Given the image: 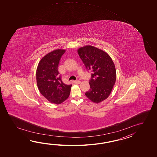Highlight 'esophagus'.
Returning a JSON list of instances; mask_svg holds the SVG:
<instances>
[{
  "label": "esophagus",
  "mask_w": 157,
  "mask_h": 157,
  "mask_svg": "<svg viewBox=\"0 0 157 157\" xmlns=\"http://www.w3.org/2000/svg\"><path fill=\"white\" fill-rule=\"evenodd\" d=\"M73 82H74V83H77V84H80V83H81V81H79V80H77V81H74Z\"/></svg>",
  "instance_id": "esophagus-1"
}]
</instances>
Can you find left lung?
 Segmentation results:
<instances>
[{
	"label": "left lung",
	"instance_id": "obj_1",
	"mask_svg": "<svg viewBox=\"0 0 157 157\" xmlns=\"http://www.w3.org/2000/svg\"><path fill=\"white\" fill-rule=\"evenodd\" d=\"M77 53L87 69L93 72L90 89L85 95L93 103H99L109 96L116 82L113 62L105 52L91 45L81 47Z\"/></svg>",
	"mask_w": 157,
	"mask_h": 157
}]
</instances>
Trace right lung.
I'll use <instances>...</instances> for the list:
<instances>
[{"instance_id":"add662e5","label":"right lung","mask_w":157,"mask_h":157,"mask_svg":"<svg viewBox=\"0 0 157 157\" xmlns=\"http://www.w3.org/2000/svg\"><path fill=\"white\" fill-rule=\"evenodd\" d=\"M65 52L64 49L50 52L41 58L37 67L38 89L40 93L52 103L61 104L70 94L72 85L64 83L60 76H58V64Z\"/></svg>"}]
</instances>
